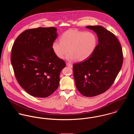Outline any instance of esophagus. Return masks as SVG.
Returning <instances> with one entry per match:
<instances>
[{
	"mask_svg": "<svg viewBox=\"0 0 134 134\" xmlns=\"http://www.w3.org/2000/svg\"><path fill=\"white\" fill-rule=\"evenodd\" d=\"M66 66L70 67V68H72V67H73L72 64H70V63H67L66 64Z\"/></svg>",
	"mask_w": 134,
	"mask_h": 134,
	"instance_id": "obj_1",
	"label": "esophagus"
}]
</instances>
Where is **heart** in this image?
<instances>
[{
    "mask_svg": "<svg viewBox=\"0 0 134 134\" xmlns=\"http://www.w3.org/2000/svg\"><path fill=\"white\" fill-rule=\"evenodd\" d=\"M97 42L96 36L92 32L69 29L61 35L60 42L55 41L53 43L52 49L59 59H63L69 51L68 60L82 61L92 55Z\"/></svg>",
    "mask_w": 134,
    "mask_h": 134,
    "instance_id": "b5f03b06",
    "label": "heart"
}]
</instances>
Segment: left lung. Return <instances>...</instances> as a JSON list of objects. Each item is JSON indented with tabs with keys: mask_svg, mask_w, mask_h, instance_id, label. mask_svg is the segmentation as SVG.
Segmentation results:
<instances>
[{
	"mask_svg": "<svg viewBox=\"0 0 134 134\" xmlns=\"http://www.w3.org/2000/svg\"><path fill=\"white\" fill-rule=\"evenodd\" d=\"M94 31L98 43L92 55L73 65L77 90L92 97L106 91L113 84L123 63L122 49L115 35L101 26H88Z\"/></svg>",
	"mask_w": 134,
	"mask_h": 134,
	"instance_id": "obj_1",
	"label": "left lung"
}]
</instances>
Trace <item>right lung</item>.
Returning <instances> with one entry per match:
<instances>
[{
	"label": "right lung",
	"instance_id": "1",
	"mask_svg": "<svg viewBox=\"0 0 134 134\" xmlns=\"http://www.w3.org/2000/svg\"><path fill=\"white\" fill-rule=\"evenodd\" d=\"M55 27H39L24 31L12 48L11 64L20 86L30 95L51 96L58 88L65 62L52 49L57 38Z\"/></svg>",
	"mask_w": 134,
	"mask_h": 134
}]
</instances>
